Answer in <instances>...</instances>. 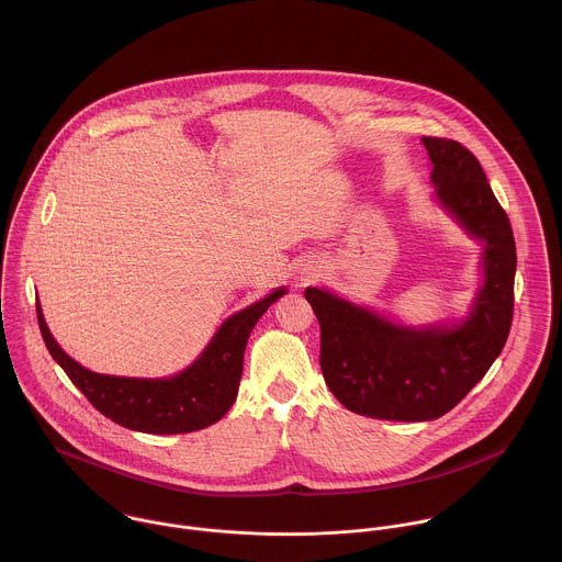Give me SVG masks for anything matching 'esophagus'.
<instances>
[{
    "instance_id": "esophagus-1",
    "label": "esophagus",
    "mask_w": 562,
    "mask_h": 562,
    "mask_svg": "<svg viewBox=\"0 0 562 562\" xmlns=\"http://www.w3.org/2000/svg\"><path fill=\"white\" fill-rule=\"evenodd\" d=\"M310 280H314V273H312V276H305V282H310Z\"/></svg>"
}]
</instances>
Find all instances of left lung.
Wrapping results in <instances>:
<instances>
[{
  "mask_svg": "<svg viewBox=\"0 0 562 562\" xmlns=\"http://www.w3.org/2000/svg\"><path fill=\"white\" fill-rule=\"evenodd\" d=\"M440 203L485 241V284L456 329H404L366 307L305 289L321 325V370L348 411L372 419L428 422L449 413L485 376L514 321L516 241L475 154L462 143L424 136Z\"/></svg>",
  "mask_w": 562,
  "mask_h": 562,
  "instance_id": "left-lung-1",
  "label": "left lung"
}]
</instances>
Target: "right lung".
Returning <instances> with one entry per match:
<instances>
[{
  "label": "right lung",
  "mask_w": 562,
  "mask_h": 562,
  "mask_svg": "<svg viewBox=\"0 0 562 562\" xmlns=\"http://www.w3.org/2000/svg\"><path fill=\"white\" fill-rule=\"evenodd\" d=\"M284 295V289L237 312L220 329L205 352L173 379L145 381L89 372L53 340L36 303L38 325L50 357L68 379L111 422L147 434H186L220 422L233 406L244 372V350L265 310Z\"/></svg>",
  "instance_id": "obj_1"
}]
</instances>
